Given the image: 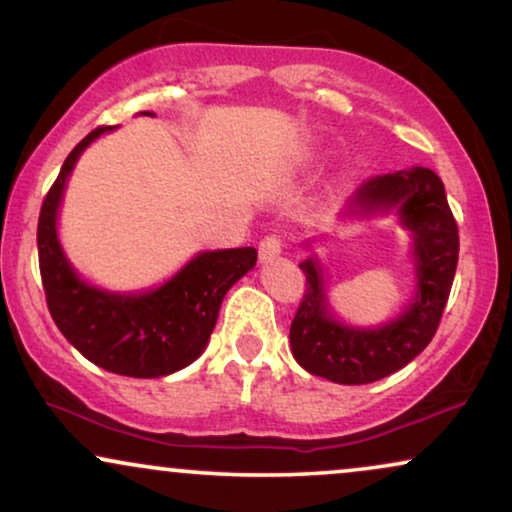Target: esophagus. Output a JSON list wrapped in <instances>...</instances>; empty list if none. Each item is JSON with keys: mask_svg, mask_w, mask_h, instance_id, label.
<instances>
[{"mask_svg": "<svg viewBox=\"0 0 512 512\" xmlns=\"http://www.w3.org/2000/svg\"><path fill=\"white\" fill-rule=\"evenodd\" d=\"M279 254H282V240H279L277 235L263 237L261 244H258V256H261V263H272Z\"/></svg>", "mask_w": 512, "mask_h": 512, "instance_id": "1", "label": "esophagus"}]
</instances>
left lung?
I'll return each instance as SVG.
<instances>
[{"label":"left lung","mask_w":512,"mask_h":512,"mask_svg":"<svg viewBox=\"0 0 512 512\" xmlns=\"http://www.w3.org/2000/svg\"><path fill=\"white\" fill-rule=\"evenodd\" d=\"M394 214L410 235L412 296L396 317L380 326H354L335 314L326 275L312 242L300 263L305 296L291 321L293 359L307 373L335 384L382 380L424 352L438 331L459 261V230L445 198V186L429 167L382 174L363 184L340 221H363Z\"/></svg>","instance_id":"obj_1"}]
</instances>
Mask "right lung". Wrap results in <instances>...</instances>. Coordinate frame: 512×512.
<instances>
[{
  "label": "right lung",
  "instance_id": "right-lung-1",
  "mask_svg": "<svg viewBox=\"0 0 512 512\" xmlns=\"http://www.w3.org/2000/svg\"><path fill=\"white\" fill-rule=\"evenodd\" d=\"M142 116L156 114L142 111ZM111 130L116 128H97L74 146L41 205V282L55 326L90 363L125 377H165L205 352L223 298L254 270L258 251H198L170 279L144 291H109L83 279L62 249L60 207L81 153Z\"/></svg>",
  "mask_w": 512,
  "mask_h": 512
}]
</instances>
